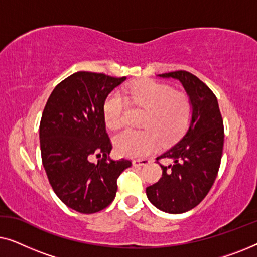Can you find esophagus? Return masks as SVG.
Here are the masks:
<instances>
[{"mask_svg":"<svg viewBox=\"0 0 257 257\" xmlns=\"http://www.w3.org/2000/svg\"><path fill=\"white\" fill-rule=\"evenodd\" d=\"M151 163L150 159H146V158H143V159H136L132 161L133 166H146Z\"/></svg>","mask_w":257,"mask_h":257,"instance_id":"esophagus-1","label":"esophagus"}]
</instances>
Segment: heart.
<instances>
[{"mask_svg":"<svg viewBox=\"0 0 257 257\" xmlns=\"http://www.w3.org/2000/svg\"><path fill=\"white\" fill-rule=\"evenodd\" d=\"M126 98L145 110L143 131H126L114 138L118 153L128 158L146 156L163 144L177 140L187 127L192 117V103L188 94L156 80L144 79L132 84L125 91ZM105 124L110 130L124 125L126 101L119 92L108 94L103 106Z\"/></svg>","mask_w":257,"mask_h":257,"instance_id":"heart-1","label":"heart"}]
</instances>
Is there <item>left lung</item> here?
<instances>
[{
    "mask_svg": "<svg viewBox=\"0 0 257 257\" xmlns=\"http://www.w3.org/2000/svg\"><path fill=\"white\" fill-rule=\"evenodd\" d=\"M158 76L182 84L192 103V119L179 142L157 158L171 164H160L163 175L146 188V195L158 209L181 214L198 206L215 181L223 150V120L215 94L198 77L182 70Z\"/></svg>",
    "mask_w": 257,
    "mask_h": 257,
    "instance_id": "1",
    "label": "left lung"
}]
</instances>
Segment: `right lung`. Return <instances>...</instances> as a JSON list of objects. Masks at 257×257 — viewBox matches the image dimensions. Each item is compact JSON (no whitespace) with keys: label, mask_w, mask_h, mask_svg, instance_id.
Returning a JSON list of instances; mask_svg holds the SVG:
<instances>
[{"label":"right lung","mask_w":257,"mask_h":257,"mask_svg":"<svg viewBox=\"0 0 257 257\" xmlns=\"http://www.w3.org/2000/svg\"><path fill=\"white\" fill-rule=\"evenodd\" d=\"M126 77L79 71L62 80L45 104L40 124L42 163L52 189L76 212L106 208L117 193V179L130 160H112L103 106ZM92 156L100 157L97 163Z\"/></svg>","instance_id":"1"}]
</instances>
